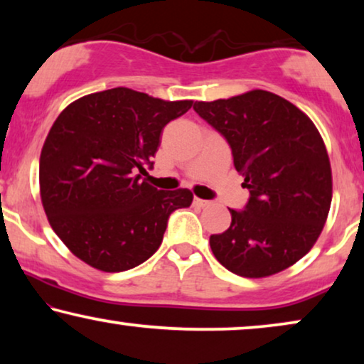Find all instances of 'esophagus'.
I'll list each match as a JSON object with an SVG mask.
<instances>
[{"instance_id": "34e87169", "label": "esophagus", "mask_w": 364, "mask_h": 364, "mask_svg": "<svg viewBox=\"0 0 364 364\" xmlns=\"http://www.w3.org/2000/svg\"><path fill=\"white\" fill-rule=\"evenodd\" d=\"M193 203H196L197 207H202V208L210 205V202H208V200H202V198H193Z\"/></svg>"}]
</instances>
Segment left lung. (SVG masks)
<instances>
[{
    "instance_id": "left-lung-1",
    "label": "left lung",
    "mask_w": 364,
    "mask_h": 364,
    "mask_svg": "<svg viewBox=\"0 0 364 364\" xmlns=\"http://www.w3.org/2000/svg\"><path fill=\"white\" fill-rule=\"evenodd\" d=\"M193 111L220 132L248 188L223 233L210 235L213 255L240 277L262 278L291 267L315 245L331 205L325 142L290 101L255 89L230 99L197 101Z\"/></svg>"
}]
</instances>
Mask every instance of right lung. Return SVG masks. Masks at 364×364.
<instances>
[{"label":"right lung","instance_id":"1","mask_svg":"<svg viewBox=\"0 0 364 364\" xmlns=\"http://www.w3.org/2000/svg\"><path fill=\"white\" fill-rule=\"evenodd\" d=\"M193 101H162L127 87L87 94L54 121L39 159L41 202L53 230L97 270H131L161 247L171 213L192 192L157 191L152 168L161 132Z\"/></svg>","mask_w":364,"mask_h":364}]
</instances>
